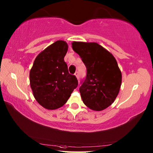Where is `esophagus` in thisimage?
Returning a JSON list of instances; mask_svg holds the SVG:
<instances>
[{
    "mask_svg": "<svg viewBox=\"0 0 153 153\" xmlns=\"http://www.w3.org/2000/svg\"><path fill=\"white\" fill-rule=\"evenodd\" d=\"M75 76H76V77H77V79H79V74H78V72L76 71V73H75Z\"/></svg>",
    "mask_w": 153,
    "mask_h": 153,
    "instance_id": "esophagus-1",
    "label": "esophagus"
}]
</instances>
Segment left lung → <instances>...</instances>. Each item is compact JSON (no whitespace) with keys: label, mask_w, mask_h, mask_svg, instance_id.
<instances>
[{"label":"left lung","mask_w":153,"mask_h":153,"mask_svg":"<svg viewBox=\"0 0 153 153\" xmlns=\"http://www.w3.org/2000/svg\"><path fill=\"white\" fill-rule=\"evenodd\" d=\"M71 45L87 69L79 88L83 102L91 110L105 109L114 102L122 84V73L115 57L95 42L74 41Z\"/></svg>","instance_id":"left-lung-1"}]
</instances>
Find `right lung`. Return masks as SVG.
<instances>
[{"label":"right lung","mask_w":153,"mask_h":153,"mask_svg":"<svg viewBox=\"0 0 153 153\" xmlns=\"http://www.w3.org/2000/svg\"><path fill=\"white\" fill-rule=\"evenodd\" d=\"M68 50L64 41H55L41 51L29 72L33 96L41 106L56 110L64 105L78 82L69 74L64 57Z\"/></svg>","instance_id":"right-lung-1"}]
</instances>
